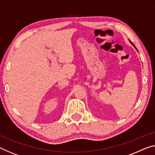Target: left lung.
<instances>
[{
  "mask_svg": "<svg viewBox=\"0 0 155 155\" xmlns=\"http://www.w3.org/2000/svg\"><path fill=\"white\" fill-rule=\"evenodd\" d=\"M130 43H131L132 44V45H134V48H136V47H135V46H134V44H133V43H132V42H130ZM136 49H137V48H136Z\"/></svg>",
  "mask_w": 155,
  "mask_h": 155,
  "instance_id": "1",
  "label": "left lung"
}]
</instances>
